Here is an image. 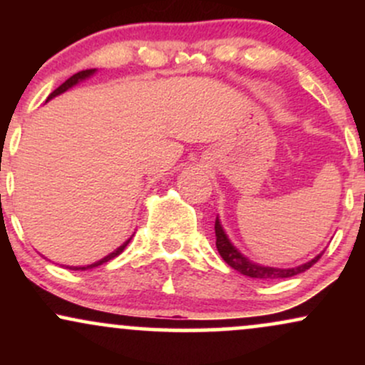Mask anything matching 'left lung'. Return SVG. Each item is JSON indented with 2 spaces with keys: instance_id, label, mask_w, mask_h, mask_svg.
Segmentation results:
<instances>
[{
  "instance_id": "8db88e82",
  "label": "left lung",
  "mask_w": 365,
  "mask_h": 365,
  "mask_svg": "<svg viewBox=\"0 0 365 365\" xmlns=\"http://www.w3.org/2000/svg\"><path fill=\"white\" fill-rule=\"evenodd\" d=\"M215 232H216V249L217 252H220L221 257H223V261L228 264V266H232L233 269H237L238 273L249 276V278H257V279H278V278H290V276H295L299 273H304V271H307L309 267L314 266L317 261L321 259L319 254L317 257H314L312 261L302 264V266L299 267H292V269H278V267H264V266H259V264L255 262H250L249 259L244 257L235 247L232 245V242L228 240V237H226V233L223 232V228H221L220 225V220H216L215 223Z\"/></svg>"
}]
</instances>
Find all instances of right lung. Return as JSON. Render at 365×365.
<instances>
[{
  "label": "right lung",
  "mask_w": 365,
  "mask_h": 365,
  "mask_svg": "<svg viewBox=\"0 0 365 365\" xmlns=\"http://www.w3.org/2000/svg\"><path fill=\"white\" fill-rule=\"evenodd\" d=\"M96 70H82V72H78V73H75V75H72V77L68 78V81H65L61 83L60 87H58V89H54L51 94H49V98L48 99H51V98H54V96H58V94H61V92H65V91H68L70 87H73L75 83H78L81 81H83V78H87V77H91L92 73H94ZM128 242L130 240H127L125 242L123 245L121 247H118V249L115 250V252H111L110 255H106V257L104 259H101V261H98V262H94V264H91V266H82V267H70V269H73V271H86V269H91V267H96V266H101V264H104V262H108V261H111L113 257H116V255H120L121 252H123V249L125 247L128 245Z\"/></svg>",
  "instance_id": "add662e5"
}]
</instances>
